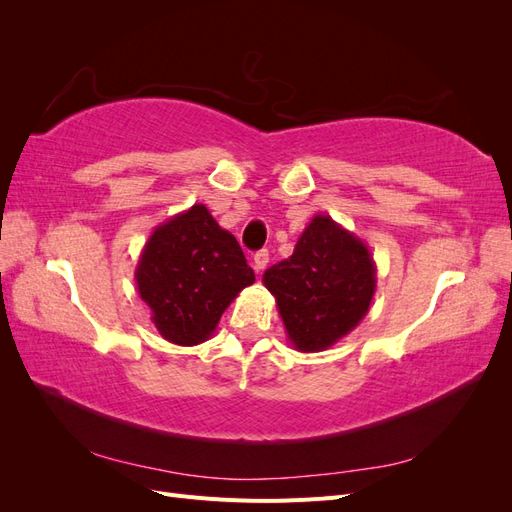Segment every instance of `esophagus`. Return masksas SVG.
<instances>
[{
	"mask_svg": "<svg viewBox=\"0 0 512 512\" xmlns=\"http://www.w3.org/2000/svg\"><path fill=\"white\" fill-rule=\"evenodd\" d=\"M252 262H254V271H256V273H260L262 269L267 267V262H269V250H260V252H256V254H254V258H252Z\"/></svg>",
	"mask_w": 512,
	"mask_h": 512,
	"instance_id": "34e87169",
	"label": "esophagus"
}]
</instances>
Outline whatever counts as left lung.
I'll return each instance as SVG.
<instances>
[{"instance_id":"8db88e82","label":"left lung","mask_w":512,"mask_h":512,"mask_svg":"<svg viewBox=\"0 0 512 512\" xmlns=\"http://www.w3.org/2000/svg\"><path fill=\"white\" fill-rule=\"evenodd\" d=\"M262 284L275 297L292 348L320 352L359 327L369 312L376 262L354 232L331 215H314L292 256L269 267Z\"/></svg>"}]
</instances>
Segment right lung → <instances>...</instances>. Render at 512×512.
<instances>
[{
  "label": "right lung",
  "instance_id": "add662e5",
  "mask_svg": "<svg viewBox=\"0 0 512 512\" xmlns=\"http://www.w3.org/2000/svg\"><path fill=\"white\" fill-rule=\"evenodd\" d=\"M151 322L170 344H203L226 307L254 284L237 239L205 205H192L153 228L134 271Z\"/></svg>",
  "mask_w": 512,
  "mask_h": 512
}]
</instances>
